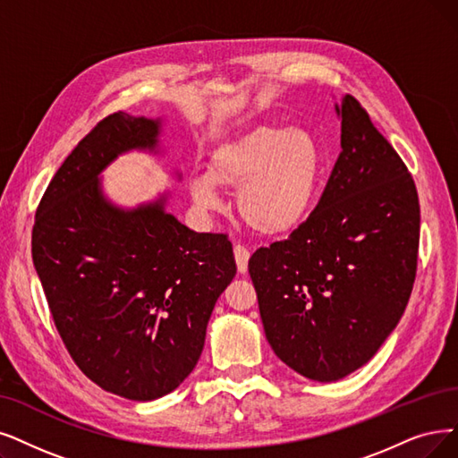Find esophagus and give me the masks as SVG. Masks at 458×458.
Listing matches in <instances>:
<instances>
[{
  "instance_id": "34e87169",
  "label": "esophagus",
  "mask_w": 458,
  "mask_h": 458,
  "mask_svg": "<svg viewBox=\"0 0 458 458\" xmlns=\"http://www.w3.org/2000/svg\"><path fill=\"white\" fill-rule=\"evenodd\" d=\"M234 251V261H236V268H239L241 274H244L248 270V259H250V250H246L244 246L236 244L233 248Z\"/></svg>"
}]
</instances>
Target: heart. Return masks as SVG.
<instances>
[{
  "mask_svg": "<svg viewBox=\"0 0 458 458\" xmlns=\"http://www.w3.org/2000/svg\"><path fill=\"white\" fill-rule=\"evenodd\" d=\"M323 152L314 133L301 127L259 123L219 144L207 174L188 182L200 214L219 208V190L236 193V208L261 236L297 231L312 212L323 176Z\"/></svg>",
  "mask_w": 458,
  "mask_h": 458,
  "instance_id": "1",
  "label": "heart"
}]
</instances>
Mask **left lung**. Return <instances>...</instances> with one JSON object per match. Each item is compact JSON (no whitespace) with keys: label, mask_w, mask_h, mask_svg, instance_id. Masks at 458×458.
<instances>
[{"label":"left lung","mask_w":458,"mask_h":458,"mask_svg":"<svg viewBox=\"0 0 458 458\" xmlns=\"http://www.w3.org/2000/svg\"><path fill=\"white\" fill-rule=\"evenodd\" d=\"M335 111L342 152L316 210L248 263L274 353L316 381L342 379L377 353L410 301L419 248L406 165L355 98Z\"/></svg>","instance_id":"8db88e82"}]
</instances>
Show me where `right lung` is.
<instances>
[{"label": "right lung", "mask_w": 458, "mask_h": 458, "mask_svg": "<svg viewBox=\"0 0 458 458\" xmlns=\"http://www.w3.org/2000/svg\"><path fill=\"white\" fill-rule=\"evenodd\" d=\"M161 133V116L99 122L50 180L31 234L72 360L101 389L137 402L173 393L191 374L214 304L236 274L227 236L180 224L167 212L169 190L131 208L105 193L101 174L120 156H165Z\"/></svg>", "instance_id": "right-lung-1"}]
</instances>
